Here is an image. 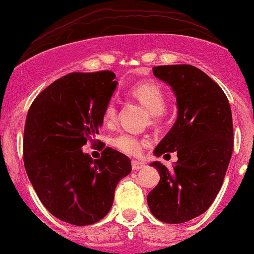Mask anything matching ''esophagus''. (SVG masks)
<instances>
[{
  "label": "esophagus",
  "instance_id": "esophagus-1",
  "mask_svg": "<svg viewBox=\"0 0 254 254\" xmlns=\"http://www.w3.org/2000/svg\"><path fill=\"white\" fill-rule=\"evenodd\" d=\"M131 166H132V170L138 171V170H141V168H144L145 164L142 163V162H138V160H132Z\"/></svg>",
  "mask_w": 254,
  "mask_h": 254
}]
</instances>
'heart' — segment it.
Wrapping results in <instances>:
<instances>
[{
	"mask_svg": "<svg viewBox=\"0 0 254 254\" xmlns=\"http://www.w3.org/2000/svg\"><path fill=\"white\" fill-rule=\"evenodd\" d=\"M128 92L135 100H137L150 113L154 121H158L160 114L166 109V95L159 84L154 83V82H140V83L133 84ZM116 105L113 101H109L104 109V122L106 125L113 123L116 119ZM146 144L148 141L145 138L131 135L127 132H121L112 138V145L117 150L127 154V155H132V157L141 153Z\"/></svg>",
	"mask_w": 254,
	"mask_h": 254,
	"instance_id": "1",
	"label": "heart"
}]
</instances>
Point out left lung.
Returning <instances> with one entry per match:
<instances>
[{
    "instance_id": "8db88e82",
    "label": "left lung",
    "mask_w": 254,
    "mask_h": 254,
    "mask_svg": "<svg viewBox=\"0 0 254 254\" xmlns=\"http://www.w3.org/2000/svg\"><path fill=\"white\" fill-rule=\"evenodd\" d=\"M153 73L172 87L179 109L154 154L167 157L175 151L179 160L172 170L151 163L160 180L148 204L162 222L183 224L204 213L224 183L234 148L230 104L222 88L192 65H160Z\"/></svg>"
}]
</instances>
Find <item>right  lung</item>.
I'll use <instances>...</instances> for the list:
<instances>
[{
    "instance_id": "right-lung-1",
    "label": "right lung",
    "mask_w": 254,
    "mask_h": 254,
    "mask_svg": "<svg viewBox=\"0 0 254 254\" xmlns=\"http://www.w3.org/2000/svg\"><path fill=\"white\" fill-rule=\"evenodd\" d=\"M114 78L110 70L70 73L45 88L28 110L23 159L29 181L50 213L75 226L105 217L117 185L132 170L129 158L114 149L105 148L95 160L81 149L99 141Z\"/></svg>"
}]
</instances>
